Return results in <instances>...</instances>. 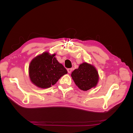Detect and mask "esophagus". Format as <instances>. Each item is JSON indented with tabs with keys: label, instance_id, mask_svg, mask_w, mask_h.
<instances>
[{
	"label": "esophagus",
	"instance_id": "obj_1",
	"mask_svg": "<svg viewBox=\"0 0 133 133\" xmlns=\"http://www.w3.org/2000/svg\"><path fill=\"white\" fill-rule=\"evenodd\" d=\"M67 70H68V73H71V72L72 71V69H71V68H69V69H67Z\"/></svg>",
	"mask_w": 133,
	"mask_h": 133
}]
</instances>
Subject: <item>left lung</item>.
I'll return each mask as SVG.
<instances>
[{"label": "left lung", "instance_id": "8db88e82", "mask_svg": "<svg viewBox=\"0 0 133 133\" xmlns=\"http://www.w3.org/2000/svg\"><path fill=\"white\" fill-rule=\"evenodd\" d=\"M71 77L80 89L87 91L95 87L99 80L97 70L94 66L87 63L79 65L71 73Z\"/></svg>", "mask_w": 133, "mask_h": 133}]
</instances>
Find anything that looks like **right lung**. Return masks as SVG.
Here are the masks:
<instances>
[{
    "mask_svg": "<svg viewBox=\"0 0 133 133\" xmlns=\"http://www.w3.org/2000/svg\"><path fill=\"white\" fill-rule=\"evenodd\" d=\"M45 52L37 56L30 62L29 67L30 80L41 88H50L57 83L67 70L54 57Z\"/></svg>",
    "mask_w": 133,
    "mask_h": 133,
    "instance_id": "obj_1",
    "label": "right lung"
}]
</instances>
